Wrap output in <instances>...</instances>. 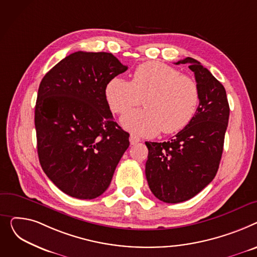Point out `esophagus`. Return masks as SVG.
Here are the masks:
<instances>
[{
  "label": "esophagus",
  "instance_id": "1",
  "mask_svg": "<svg viewBox=\"0 0 257 257\" xmlns=\"http://www.w3.org/2000/svg\"><path fill=\"white\" fill-rule=\"evenodd\" d=\"M138 142H140V138L138 137V136L132 134L130 136V143H131V145H135V144H137Z\"/></svg>",
  "mask_w": 257,
  "mask_h": 257
}]
</instances>
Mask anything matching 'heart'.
<instances>
[{
	"label": "heart",
	"mask_w": 257,
	"mask_h": 257,
	"mask_svg": "<svg viewBox=\"0 0 257 257\" xmlns=\"http://www.w3.org/2000/svg\"><path fill=\"white\" fill-rule=\"evenodd\" d=\"M111 111L123 114L141 103L145 109L124 114L120 123L132 133L154 137L186 127L199 103V88L189 75L163 62L149 61L135 69L131 81L112 78L104 87Z\"/></svg>",
	"instance_id": "obj_1"
}]
</instances>
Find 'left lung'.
<instances>
[{"label": "left lung", "mask_w": 257, "mask_h": 257, "mask_svg": "<svg viewBox=\"0 0 257 257\" xmlns=\"http://www.w3.org/2000/svg\"><path fill=\"white\" fill-rule=\"evenodd\" d=\"M189 64L199 88V105L190 123L167 142H145L148 158L145 175L150 191L166 203L191 199L217 174L229 104L224 86L193 58L175 64Z\"/></svg>", "instance_id": "left-lung-1"}]
</instances>
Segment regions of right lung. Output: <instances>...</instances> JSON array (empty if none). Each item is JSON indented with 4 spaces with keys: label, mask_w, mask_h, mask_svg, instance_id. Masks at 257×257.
Masks as SVG:
<instances>
[{
    "label": "right lung",
    "mask_w": 257,
    "mask_h": 257,
    "mask_svg": "<svg viewBox=\"0 0 257 257\" xmlns=\"http://www.w3.org/2000/svg\"><path fill=\"white\" fill-rule=\"evenodd\" d=\"M126 69L111 53L80 51L41 80L35 105L39 162L71 197L100 196L130 146V134L114 121L104 97L107 83Z\"/></svg>",
    "instance_id": "right-lung-1"
}]
</instances>
